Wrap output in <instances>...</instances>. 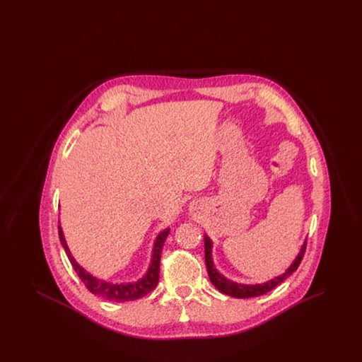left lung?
<instances>
[{
  "mask_svg": "<svg viewBox=\"0 0 362 362\" xmlns=\"http://www.w3.org/2000/svg\"><path fill=\"white\" fill-rule=\"evenodd\" d=\"M305 248H307V241L304 243V245L300 250V254L297 255V258L294 259L291 267L282 274V276H276L272 281H267L264 284H258V285H243V284H236L232 282L229 279H226L224 276H221L213 263L211 259V240L205 235V262H206L207 274L211 281V284L220 291V292L236 297V298H250V297H257L262 296L264 293L273 291L276 286H278L281 282H284L288 276H292L293 273L297 270V267L300 266L301 260L304 258L305 254Z\"/></svg>",
  "mask_w": 362,
  "mask_h": 362,
  "instance_id": "8db88e82",
  "label": "left lung"
}]
</instances>
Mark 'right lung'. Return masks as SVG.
I'll return each instance as SVG.
<instances>
[{
  "label": "right lung",
  "mask_w": 362,
  "mask_h": 362,
  "mask_svg": "<svg viewBox=\"0 0 362 362\" xmlns=\"http://www.w3.org/2000/svg\"><path fill=\"white\" fill-rule=\"evenodd\" d=\"M168 233H170V229H165L157 236L155 247H153L152 262H151L149 270L146 272L145 276H142L141 279H138L137 282H132V284H112V282H105L102 279H98L96 276H90L74 260V258L70 254L66 240L64 238L62 228H61V225H58V235H59L61 244H62V247H64V250H65V252L69 258L74 272L77 273V276H80V279L86 285V289L95 296H99V297L105 298L108 301H115V303L134 301V300H138V298L146 296L148 293H151L155 289L157 284H158V276H160L161 251H163V245H164V241L167 239Z\"/></svg>",
  "instance_id": "obj_1"
}]
</instances>
